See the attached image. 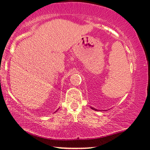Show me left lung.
<instances>
[{
    "mask_svg": "<svg viewBox=\"0 0 150 150\" xmlns=\"http://www.w3.org/2000/svg\"><path fill=\"white\" fill-rule=\"evenodd\" d=\"M91 108V109H92V110H95V111H100V110H98L97 109H96V108H92V107H90ZM100 111H101V110H100ZM105 111V110H104Z\"/></svg>",
    "mask_w": 150,
    "mask_h": 150,
    "instance_id": "obj_1",
    "label": "left lung"
}]
</instances>
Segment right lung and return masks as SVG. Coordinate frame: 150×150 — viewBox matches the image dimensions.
<instances>
[{
	"label": "right lung",
	"mask_w": 150,
	"mask_h": 150,
	"mask_svg": "<svg viewBox=\"0 0 150 150\" xmlns=\"http://www.w3.org/2000/svg\"><path fill=\"white\" fill-rule=\"evenodd\" d=\"M57 110H56V112H57Z\"/></svg>",
	"instance_id": "right-lung-1"
}]
</instances>
